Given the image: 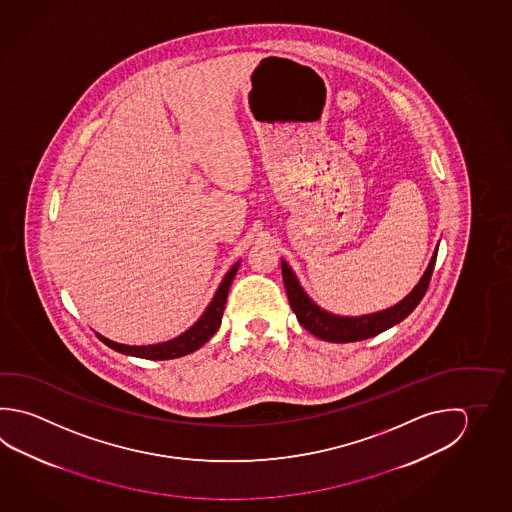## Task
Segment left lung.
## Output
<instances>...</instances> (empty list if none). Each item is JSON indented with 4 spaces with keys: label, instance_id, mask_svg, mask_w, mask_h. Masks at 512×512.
<instances>
[{
    "label": "left lung",
    "instance_id": "1",
    "mask_svg": "<svg viewBox=\"0 0 512 512\" xmlns=\"http://www.w3.org/2000/svg\"><path fill=\"white\" fill-rule=\"evenodd\" d=\"M437 252L438 245L431 256L428 269L406 298L400 299L399 303L393 307L366 314V316H337L319 307L301 287L296 272L290 269L289 263L285 260H281V274L285 281L290 307L298 317L299 325L328 343H355V341H363L373 335L381 334L391 326L397 325L417 308L420 299L424 298L428 290L431 274L435 269V261H437Z\"/></svg>",
    "mask_w": 512,
    "mask_h": 512
}]
</instances>
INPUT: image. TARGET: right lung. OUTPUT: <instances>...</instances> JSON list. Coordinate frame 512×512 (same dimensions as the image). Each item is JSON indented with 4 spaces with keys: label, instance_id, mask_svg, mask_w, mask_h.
<instances>
[{
    "label": "right lung",
    "instance_id": "obj_1",
    "mask_svg": "<svg viewBox=\"0 0 512 512\" xmlns=\"http://www.w3.org/2000/svg\"><path fill=\"white\" fill-rule=\"evenodd\" d=\"M240 261H236L229 272L223 276L220 287L214 292L211 303L207 305L204 314L198 317L195 325L189 326L184 334L178 335L175 339H169L164 343L157 344H142V346H135V344H122L115 343L112 339L104 337V335L95 332V335L103 341L106 346H110L115 352L119 354L131 355V357H140V359H151V361H166V359H177V357H184L187 354H193L200 346H204L220 328L222 323L223 310H225V301H227V294L231 289L234 276L238 272Z\"/></svg>",
    "mask_w": 512,
    "mask_h": 512
}]
</instances>
